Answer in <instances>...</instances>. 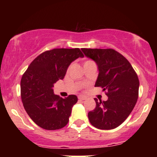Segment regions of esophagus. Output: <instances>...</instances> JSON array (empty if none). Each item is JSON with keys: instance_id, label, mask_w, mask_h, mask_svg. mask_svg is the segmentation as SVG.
I'll list each match as a JSON object with an SVG mask.
<instances>
[{"instance_id": "34e87169", "label": "esophagus", "mask_w": 157, "mask_h": 157, "mask_svg": "<svg viewBox=\"0 0 157 157\" xmlns=\"http://www.w3.org/2000/svg\"><path fill=\"white\" fill-rule=\"evenodd\" d=\"M78 99H79V100H86V97H85V96H79L78 97Z\"/></svg>"}]
</instances>
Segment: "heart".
<instances>
[{
	"label": "heart",
	"instance_id": "obj_1",
	"mask_svg": "<svg viewBox=\"0 0 157 157\" xmlns=\"http://www.w3.org/2000/svg\"><path fill=\"white\" fill-rule=\"evenodd\" d=\"M89 61H91V60H87V61H86V62H85V63H86V62H89Z\"/></svg>",
	"mask_w": 157,
	"mask_h": 157
}]
</instances>
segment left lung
Instances as JSON below:
<instances>
[{
    "mask_svg": "<svg viewBox=\"0 0 157 157\" xmlns=\"http://www.w3.org/2000/svg\"><path fill=\"white\" fill-rule=\"evenodd\" d=\"M97 63L99 75L95 83L105 91L108 100L98 101L88 113L91 124L102 130L120 125L134 109L139 97L140 81L136 71L123 55L112 48H81Z\"/></svg>",
    "mask_w": 157,
    "mask_h": 157,
    "instance_id": "left-lung-1",
    "label": "left lung"
}]
</instances>
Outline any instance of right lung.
Returning <instances> with one entry per match:
<instances>
[{
    "mask_svg": "<svg viewBox=\"0 0 157 157\" xmlns=\"http://www.w3.org/2000/svg\"><path fill=\"white\" fill-rule=\"evenodd\" d=\"M79 48L48 50L30 63L21 80V96L29 117L42 128L57 130L67 125L75 95L61 98L55 94L54 84L63 80L72 61L83 57Z\"/></svg>",
    "mask_w": 157,
    "mask_h": 157,
    "instance_id": "obj_1",
    "label": "right lung"
}]
</instances>
